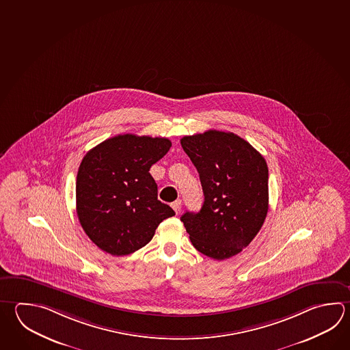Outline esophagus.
Masks as SVG:
<instances>
[{
	"label": "esophagus",
	"instance_id": "obj_1",
	"mask_svg": "<svg viewBox=\"0 0 350 350\" xmlns=\"http://www.w3.org/2000/svg\"><path fill=\"white\" fill-rule=\"evenodd\" d=\"M180 206H182V200H180V199H177L176 202L172 203V208L174 209V211H176L177 214L180 211Z\"/></svg>",
	"mask_w": 350,
	"mask_h": 350
}]
</instances>
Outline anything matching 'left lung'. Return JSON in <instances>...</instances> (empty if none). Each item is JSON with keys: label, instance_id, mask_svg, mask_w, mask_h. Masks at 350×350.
I'll return each mask as SVG.
<instances>
[{"label": "left lung", "instance_id": "left-lung-1", "mask_svg": "<svg viewBox=\"0 0 350 350\" xmlns=\"http://www.w3.org/2000/svg\"><path fill=\"white\" fill-rule=\"evenodd\" d=\"M180 145L196 165L204 193L198 213L180 217L193 246L225 260L250 244L269 211V168L260 152L232 132L185 136Z\"/></svg>", "mask_w": 350, "mask_h": 350}]
</instances>
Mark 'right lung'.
Listing matches in <instances>:
<instances>
[{
	"label": "right lung",
	"mask_w": 350,
	"mask_h": 350,
	"mask_svg": "<svg viewBox=\"0 0 350 350\" xmlns=\"http://www.w3.org/2000/svg\"><path fill=\"white\" fill-rule=\"evenodd\" d=\"M165 137L119 135L86 153L77 176V214L92 243L113 256L151 241L176 213L157 199L150 168L171 148Z\"/></svg>",
	"instance_id": "obj_1"
}]
</instances>
